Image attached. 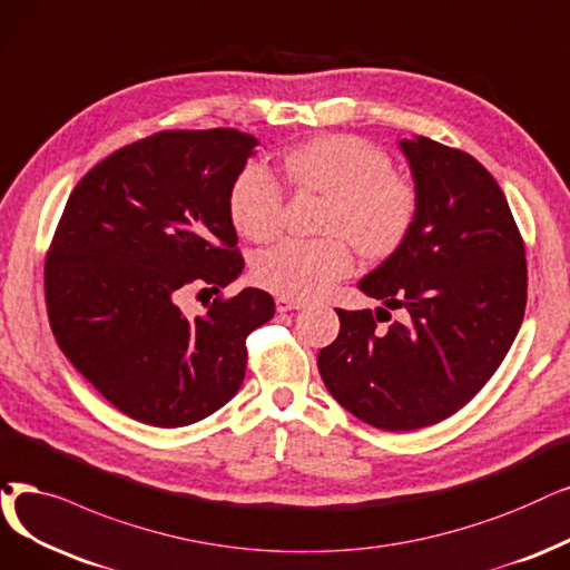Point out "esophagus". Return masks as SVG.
Segmentation results:
<instances>
[{"label":"esophagus","instance_id":"34e87169","mask_svg":"<svg viewBox=\"0 0 570 570\" xmlns=\"http://www.w3.org/2000/svg\"><path fill=\"white\" fill-rule=\"evenodd\" d=\"M306 304L302 299H292V297H276V308L278 313H287V311H297V308H304Z\"/></svg>","mask_w":570,"mask_h":570}]
</instances>
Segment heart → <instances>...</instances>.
<instances>
[{"label":"heart","mask_w":570,"mask_h":570,"mask_svg":"<svg viewBox=\"0 0 570 570\" xmlns=\"http://www.w3.org/2000/svg\"><path fill=\"white\" fill-rule=\"evenodd\" d=\"M283 173L299 191L327 198L323 238H287L255 259V281L292 299H308L346 278L355 247L367 257H389L412 234L419 191L393 173L391 156L355 135H321L283 156ZM285 191L266 166L247 164L229 191V215L240 236L266 243L281 232Z\"/></svg>","instance_id":"heart-1"}]
</instances>
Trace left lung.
<instances>
[{
    "label": "left lung",
    "instance_id": "1",
    "mask_svg": "<svg viewBox=\"0 0 570 570\" xmlns=\"http://www.w3.org/2000/svg\"><path fill=\"white\" fill-rule=\"evenodd\" d=\"M414 173L412 234L360 281L385 308L344 311L317 353L332 397L381 430H416L456 414L508 355L527 308L523 238L503 189L470 154L430 138L400 142ZM405 321L377 327L380 313Z\"/></svg>",
    "mask_w": 570,
    "mask_h": 570
}]
</instances>
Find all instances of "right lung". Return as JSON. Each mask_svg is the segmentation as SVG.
<instances>
[{
	"label": "right lung",
	"mask_w": 570,
	"mask_h": 570,
	"mask_svg": "<svg viewBox=\"0 0 570 570\" xmlns=\"http://www.w3.org/2000/svg\"><path fill=\"white\" fill-rule=\"evenodd\" d=\"M257 140L234 128L161 130L90 168L67 198L43 264L60 351L126 416L179 428L215 414L245 379L264 289L179 308L243 271L229 191Z\"/></svg>",
	"instance_id": "obj_1"
}]
</instances>
